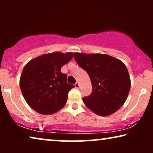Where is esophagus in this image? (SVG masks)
Wrapping results in <instances>:
<instances>
[{
    "label": "esophagus",
    "mask_w": 153,
    "mask_h": 153,
    "mask_svg": "<svg viewBox=\"0 0 153 153\" xmlns=\"http://www.w3.org/2000/svg\"><path fill=\"white\" fill-rule=\"evenodd\" d=\"M74 87L78 89L79 88V83L78 82H76V83L74 84Z\"/></svg>",
    "instance_id": "1"
}]
</instances>
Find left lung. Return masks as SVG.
I'll list each match as a JSON object with an SVG mask.
<instances>
[{"label": "left lung", "mask_w": 153, "mask_h": 153, "mask_svg": "<svg viewBox=\"0 0 153 153\" xmlns=\"http://www.w3.org/2000/svg\"><path fill=\"white\" fill-rule=\"evenodd\" d=\"M74 57L91 81L92 93L83 98L85 106L100 116L117 111L126 101L131 87L125 65L106 54L74 53Z\"/></svg>", "instance_id": "left-lung-1"}]
</instances>
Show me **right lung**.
<instances>
[{
	"instance_id": "obj_1",
	"label": "right lung",
	"mask_w": 153,
	"mask_h": 153,
	"mask_svg": "<svg viewBox=\"0 0 153 153\" xmlns=\"http://www.w3.org/2000/svg\"><path fill=\"white\" fill-rule=\"evenodd\" d=\"M73 58L72 52H53L30 60L23 69L19 85L27 104L43 115L55 114L66 104L68 93L74 88L60 72Z\"/></svg>"
}]
</instances>
